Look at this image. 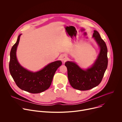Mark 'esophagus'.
<instances>
[{
	"instance_id": "obj_1",
	"label": "esophagus",
	"mask_w": 122,
	"mask_h": 122,
	"mask_svg": "<svg viewBox=\"0 0 122 122\" xmlns=\"http://www.w3.org/2000/svg\"><path fill=\"white\" fill-rule=\"evenodd\" d=\"M67 58V56L66 55H62V56H61V59L62 60V61H65Z\"/></svg>"
}]
</instances>
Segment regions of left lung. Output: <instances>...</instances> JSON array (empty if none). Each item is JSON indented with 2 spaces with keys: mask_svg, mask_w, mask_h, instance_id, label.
<instances>
[{
  "mask_svg": "<svg viewBox=\"0 0 122 122\" xmlns=\"http://www.w3.org/2000/svg\"><path fill=\"white\" fill-rule=\"evenodd\" d=\"M94 32L93 36L99 46L100 51L93 66L84 71L72 62L67 61L65 64L67 67V77L71 86L81 91L88 90L97 86L101 82L108 66L106 44L99 33L96 30Z\"/></svg>",
  "mask_w": 122,
  "mask_h": 122,
  "instance_id": "left-lung-1",
  "label": "left lung"
}]
</instances>
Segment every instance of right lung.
I'll use <instances>...</instances> for the list:
<instances>
[{"label":"right lung","instance_id":"add662e5","mask_svg":"<svg viewBox=\"0 0 122 122\" xmlns=\"http://www.w3.org/2000/svg\"><path fill=\"white\" fill-rule=\"evenodd\" d=\"M21 35V34L19 35L10 51V73L17 86L21 89L33 94L42 92L50 87L55 73L62 65V62H52L37 72L28 71L21 66L16 58V51Z\"/></svg>","mask_w":122,"mask_h":122}]
</instances>
